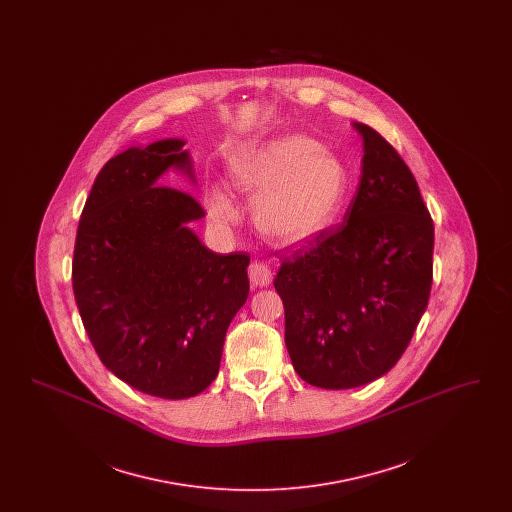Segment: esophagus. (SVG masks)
Here are the masks:
<instances>
[{"mask_svg": "<svg viewBox=\"0 0 512 512\" xmlns=\"http://www.w3.org/2000/svg\"><path fill=\"white\" fill-rule=\"evenodd\" d=\"M247 274H249L251 286H255V288H263V286H268L272 282L270 267L261 263V261H253L247 268Z\"/></svg>", "mask_w": 512, "mask_h": 512, "instance_id": "obj_1", "label": "esophagus"}]
</instances>
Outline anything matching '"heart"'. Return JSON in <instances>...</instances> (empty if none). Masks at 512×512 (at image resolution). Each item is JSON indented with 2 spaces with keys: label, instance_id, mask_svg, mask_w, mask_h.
Masks as SVG:
<instances>
[{
  "label": "heart",
  "instance_id": "b5f03b06",
  "mask_svg": "<svg viewBox=\"0 0 512 512\" xmlns=\"http://www.w3.org/2000/svg\"><path fill=\"white\" fill-rule=\"evenodd\" d=\"M234 186L257 195V228L274 240L295 244L328 230L349 195V172L336 153L303 134H280L247 149L230 163ZM209 219L232 226L240 211L224 188L205 194Z\"/></svg>",
  "mask_w": 512,
  "mask_h": 512
}]
</instances>
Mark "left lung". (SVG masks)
Returning <instances> with one entry per match:
<instances>
[{
  "label": "left lung",
  "mask_w": 512,
  "mask_h": 512,
  "mask_svg": "<svg viewBox=\"0 0 512 512\" xmlns=\"http://www.w3.org/2000/svg\"><path fill=\"white\" fill-rule=\"evenodd\" d=\"M363 171L338 228L282 255L274 288L286 311V347L311 386L349 390L401 359L432 288L434 222L413 172L370 126Z\"/></svg>",
  "instance_id": "1"
}]
</instances>
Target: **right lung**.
Listing matches in <instances>:
<instances>
[{"instance_id":"1","label":"right lung","mask_w":512,"mask_h":512,"mask_svg":"<svg viewBox=\"0 0 512 512\" xmlns=\"http://www.w3.org/2000/svg\"><path fill=\"white\" fill-rule=\"evenodd\" d=\"M184 146L169 138L109 159L74 244V299L101 363L163 399L194 397L217 378L226 330L249 293L247 253L201 244L188 226L205 217L201 205L163 186L171 169L195 184Z\"/></svg>"}]
</instances>
